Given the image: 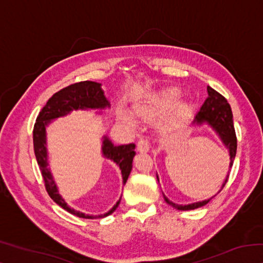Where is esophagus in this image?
Returning <instances> with one entry per match:
<instances>
[{
  "instance_id": "obj_1",
  "label": "esophagus",
  "mask_w": 263,
  "mask_h": 263,
  "mask_svg": "<svg viewBox=\"0 0 263 263\" xmlns=\"http://www.w3.org/2000/svg\"><path fill=\"white\" fill-rule=\"evenodd\" d=\"M137 149L139 152H148L149 149V142L147 139H140L137 144Z\"/></svg>"
}]
</instances>
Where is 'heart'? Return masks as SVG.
<instances>
[{
    "mask_svg": "<svg viewBox=\"0 0 263 263\" xmlns=\"http://www.w3.org/2000/svg\"><path fill=\"white\" fill-rule=\"evenodd\" d=\"M180 96V90L177 88L171 87L166 88L163 90L154 94L147 104L139 105L135 109V112L139 116H151L157 112H161L171 108V106L175 103ZM185 105H181L180 110H184ZM125 121H130V118L124 116Z\"/></svg>",
    "mask_w": 263,
    "mask_h": 263,
    "instance_id": "b5f03b06",
    "label": "heart"
}]
</instances>
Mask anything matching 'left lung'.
Segmentation results:
<instances>
[{
    "label": "left lung",
    "instance_id": "8db88e82",
    "mask_svg": "<svg viewBox=\"0 0 263 263\" xmlns=\"http://www.w3.org/2000/svg\"><path fill=\"white\" fill-rule=\"evenodd\" d=\"M208 94L209 97L204 102V104L201 106L198 112L196 114L194 124L208 123L219 135L222 142L230 149V168H232L235 154H237V136H235V130L233 125L232 110H231L228 100L210 86H208ZM226 182H228V179L225 180L222 186L226 184ZM163 197L164 201L169 205L177 209V210H194V209L205 205L210 201V199H206V201L188 204V205H179V204L169 201L164 195Z\"/></svg>",
    "mask_w": 263,
    "mask_h": 263
}]
</instances>
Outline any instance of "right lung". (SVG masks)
I'll use <instances>...</instances> for the list:
<instances>
[{"label": "right lung", "instance_id": "right-lung-1", "mask_svg": "<svg viewBox=\"0 0 263 263\" xmlns=\"http://www.w3.org/2000/svg\"><path fill=\"white\" fill-rule=\"evenodd\" d=\"M109 102L105 99L103 90L101 89V84L92 81H81L70 84V86L62 88L61 90L55 92L50 100L47 101L46 105L41 110L37 116L34 126H33V149L34 155L37 159L39 169H41L45 189L50 197L58 205H60L66 211L72 215L86 218V219H96V218H103L112 213L119 205L121 199L116 203V205L111 209L109 212L104 215L90 216L74 210L69 208L61 196L58 194L57 185L54 180L47 168V153H46V138H45V127L51 119H54L61 116L69 114L72 110L78 109H103L109 106ZM135 144H127L121 146H114L108 138L104 137L103 140V154L104 157L112 160L116 164H118L122 171L123 183L125 184L127 177L130 175L132 169V160L135 157Z\"/></svg>", "mask_w": 263, "mask_h": 263}]
</instances>
